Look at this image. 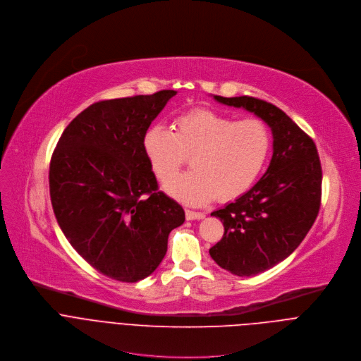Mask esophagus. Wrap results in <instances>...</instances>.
Here are the masks:
<instances>
[{"instance_id":"obj_1","label":"esophagus","mask_w":361,"mask_h":361,"mask_svg":"<svg viewBox=\"0 0 361 361\" xmlns=\"http://www.w3.org/2000/svg\"><path fill=\"white\" fill-rule=\"evenodd\" d=\"M185 213H186L188 221H200L206 216L203 212H195V210H190V209H186Z\"/></svg>"}]
</instances>
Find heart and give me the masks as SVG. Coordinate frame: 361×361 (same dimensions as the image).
<instances>
[{
    "mask_svg": "<svg viewBox=\"0 0 361 361\" xmlns=\"http://www.w3.org/2000/svg\"><path fill=\"white\" fill-rule=\"evenodd\" d=\"M143 149L162 182L169 180L190 157L193 170L166 185L168 192L189 203L204 204L245 193L262 173L270 151L271 133L260 119L236 121L210 109L178 116L172 130L151 128Z\"/></svg>",
    "mask_w": 361,
    "mask_h": 361,
    "instance_id": "obj_1",
    "label": "heart"
}]
</instances>
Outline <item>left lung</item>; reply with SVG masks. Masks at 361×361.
<instances>
[{"instance_id": "8db88e82", "label": "left lung", "mask_w": 361, "mask_h": 361, "mask_svg": "<svg viewBox=\"0 0 361 361\" xmlns=\"http://www.w3.org/2000/svg\"><path fill=\"white\" fill-rule=\"evenodd\" d=\"M216 101L243 108L273 135L266 173L245 195L210 214L225 226L212 259L236 276H255L290 256L313 226L322 200V165L313 139L281 109L253 97Z\"/></svg>"}]
</instances>
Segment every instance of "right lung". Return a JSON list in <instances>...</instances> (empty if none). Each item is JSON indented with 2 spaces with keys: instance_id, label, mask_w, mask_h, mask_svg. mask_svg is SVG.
I'll return each mask as SVG.
<instances>
[{
  "instance_id": "right-lung-1",
  "label": "right lung",
  "mask_w": 361,
  "mask_h": 361,
  "mask_svg": "<svg viewBox=\"0 0 361 361\" xmlns=\"http://www.w3.org/2000/svg\"><path fill=\"white\" fill-rule=\"evenodd\" d=\"M176 91L99 101L62 132L49 195L65 238L99 273L135 283L155 271L182 206L158 190L143 149L152 121Z\"/></svg>"
}]
</instances>
